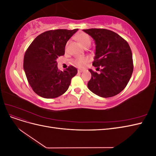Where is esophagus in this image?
Listing matches in <instances>:
<instances>
[{
  "label": "esophagus",
  "mask_w": 156,
  "mask_h": 156,
  "mask_svg": "<svg viewBox=\"0 0 156 156\" xmlns=\"http://www.w3.org/2000/svg\"><path fill=\"white\" fill-rule=\"evenodd\" d=\"M83 71H84L83 69H78V72H79V73H81V72H83Z\"/></svg>",
  "instance_id": "1"
}]
</instances>
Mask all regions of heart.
Returning a JSON list of instances; mask_svg holds the SVG:
<instances>
[{
    "mask_svg": "<svg viewBox=\"0 0 156 156\" xmlns=\"http://www.w3.org/2000/svg\"><path fill=\"white\" fill-rule=\"evenodd\" d=\"M76 40L79 42L84 48H88L91 45L92 41L91 38L87 34L84 32L79 33L76 36ZM87 62V59L85 57H80L76 58L73 60V63L77 66L79 68L83 67L86 64Z\"/></svg>",
    "mask_w": 156,
    "mask_h": 156,
    "instance_id": "heart-1",
    "label": "heart"
}]
</instances>
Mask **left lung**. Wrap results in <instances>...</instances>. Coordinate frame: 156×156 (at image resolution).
I'll return each instance as SVG.
<instances>
[{
    "instance_id": "1",
    "label": "left lung",
    "mask_w": 156,
    "mask_h": 156,
    "mask_svg": "<svg viewBox=\"0 0 156 156\" xmlns=\"http://www.w3.org/2000/svg\"><path fill=\"white\" fill-rule=\"evenodd\" d=\"M96 44L92 65L100 73L90 69L88 89L102 98L117 95L127 86L133 71L132 53L128 43L115 32L105 29L83 30Z\"/></svg>"
}]
</instances>
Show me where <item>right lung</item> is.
I'll return each mask as SVG.
<instances>
[{
	"label": "right lung",
	"instance_id": "obj_1",
	"mask_svg": "<svg viewBox=\"0 0 156 156\" xmlns=\"http://www.w3.org/2000/svg\"><path fill=\"white\" fill-rule=\"evenodd\" d=\"M77 30L46 31L37 36L27 49L23 69L28 82L38 96L55 98L67 91L77 69L69 66L62 72L58 69L56 59L64 55L67 41Z\"/></svg>",
	"mask_w": 156,
	"mask_h": 156
}]
</instances>
